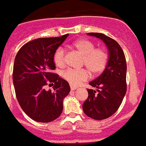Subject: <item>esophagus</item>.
I'll list each match as a JSON object with an SVG mask.
<instances>
[{
	"label": "esophagus",
	"mask_w": 146,
	"mask_h": 146,
	"mask_svg": "<svg viewBox=\"0 0 146 146\" xmlns=\"http://www.w3.org/2000/svg\"><path fill=\"white\" fill-rule=\"evenodd\" d=\"M77 88H78V87L74 86H71V89H72V90H76Z\"/></svg>",
	"instance_id": "34e87169"
}]
</instances>
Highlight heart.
Here are the masks:
<instances>
[{
    "label": "heart",
    "mask_w": 146,
    "mask_h": 146,
    "mask_svg": "<svg viewBox=\"0 0 146 146\" xmlns=\"http://www.w3.org/2000/svg\"><path fill=\"white\" fill-rule=\"evenodd\" d=\"M72 46L83 55V65H85L92 74H99L105 69L109 55L104 48H95L94 43L86 39L78 40ZM53 60L58 66H64L65 50L62 47L58 48L54 52ZM88 77L89 73L84 68H68L63 73V78L73 86H77L82 81L86 80Z\"/></svg>",
    "instance_id": "heart-1"
}]
</instances>
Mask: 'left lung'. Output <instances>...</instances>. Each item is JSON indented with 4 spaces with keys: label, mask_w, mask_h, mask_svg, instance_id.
<instances>
[{
    "label": "left lung",
    "mask_w": 146,
    "mask_h": 146,
    "mask_svg": "<svg viewBox=\"0 0 146 146\" xmlns=\"http://www.w3.org/2000/svg\"><path fill=\"white\" fill-rule=\"evenodd\" d=\"M100 38L106 45L109 60L105 70L89 83L97 89H87L88 98L83 110L88 117L97 120L106 119L115 113L126 93V61L123 49L114 39L101 33H88Z\"/></svg>",
    "instance_id": "8db88e82"
}]
</instances>
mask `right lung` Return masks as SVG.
<instances>
[{"instance_id":"obj_1","label":"right lung","mask_w":146,"mask_h":146,"mask_svg":"<svg viewBox=\"0 0 146 146\" xmlns=\"http://www.w3.org/2000/svg\"><path fill=\"white\" fill-rule=\"evenodd\" d=\"M68 35L33 40L16 54L12 74L16 98L23 111L37 122L57 119L63 111V99L70 92L68 82L51 72L55 69L54 52ZM47 82L54 83L53 90L44 89Z\"/></svg>"}]
</instances>
